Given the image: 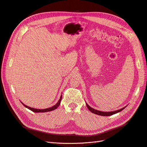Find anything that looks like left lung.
<instances>
[{
    "label": "left lung",
    "mask_w": 147,
    "mask_h": 147,
    "mask_svg": "<svg viewBox=\"0 0 147 147\" xmlns=\"http://www.w3.org/2000/svg\"><path fill=\"white\" fill-rule=\"evenodd\" d=\"M86 106L87 107L88 109V110L90 111L91 112H92V113H94V114H96V115H100V116H111V115H114V114H116L119 112H121V111H122L123 109H125L126 107H124L121 109H119L118 110H115V111H113V112H102V111H99V110H96L94 109H93L92 107H91L86 102Z\"/></svg>",
    "instance_id": "left-lung-1"
}]
</instances>
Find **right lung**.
<instances>
[{"instance_id": "add662e5", "label": "right lung", "mask_w": 147, "mask_h": 147, "mask_svg": "<svg viewBox=\"0 0 147 147\" xmlns=\"http://www.w3.org/2000/svg\"><path fill=\"white\" fill-rule=\"evenodd\" d=\"M61 99H62V95L61 96V97H60V99H59V100H58V102H57V103H56L55 105L52 106L51 107L48 108V109H38L31 108V107H30L27 106V105H26L25 104H24L23 103V102H21L22 103V104H23V105L25 107L28 108V109H29V110H31V111H32V112H35V113H43V112H51V111H53V110H54L56 109L57 107H58L59 105H60Z\"/></svg>"}]
</instances>
